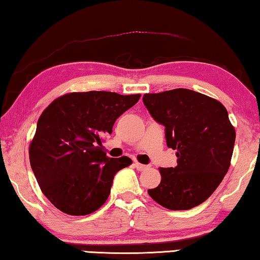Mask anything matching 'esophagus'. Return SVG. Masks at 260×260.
<instances>
[{
	"instance_id": "1",
	"label": "esophagus",
	"mask_w": 260,
	"mask_h": 260,
	"mask_svg": "<svg viewBox=\"0 0 260 260\" xmlns=\"http://www.w3.org/2000/svg\"><path fill=\"white\" fill-rule=\"evenodd\" d=\"M134 166L137 167L138 171H145V170H147V168H148L147 165H142V164H140V162H135Z\"/></svg>"
}]
</instances>
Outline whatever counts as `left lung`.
<instances>
[{"mask_svg":"<svg viewBox=\"0 0 260 260\" xmlns=\"http://www.w3.org/2000/svg\"><path fill=\"white\" fill-rule=\"evenodd\" d=\"M142 101L165 126L178 158L175 167L159 168L161 181L148 194L168 210H191L210 198L231 165L236 131L229 113L215 99L185 88L145 94Z\"/></svg>","mask_w":260,"mask_h":260,"instance_id":"left-lung-1","label":"left lung"}]
</instances>
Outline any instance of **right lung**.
Masks as SVG:
<instances>
[{
    "instance_id": "add662e5",
    "label": "right lung",
    "mask_w": 260,
    "mask_h": 260,
    "mask_svg": "<svg viewBox=\"0 0 260 260\" xmlns=\"http://www.w3.org/2000/svg\"><path fill=\"white\" fill-rule=\"evenodd\" d=\"M140 96L96 90L68 93L42 112L29 160L42 193L57 210L86 215L105 204L114 175L132 160L108 158L102 137L112 133L115 120Z\"/></svg>"
}]
</instances>
